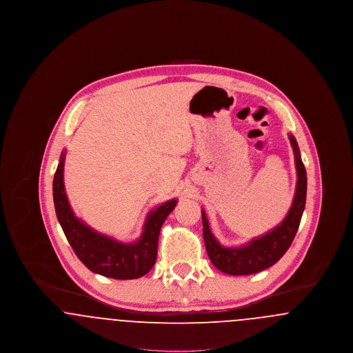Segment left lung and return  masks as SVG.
<instances>
[{
    "mask_svg": "<svg viewBox=\"0 0 353 353\" xmlns=\"http://www.w3.org/2000/svg\"><path fill=\"white\" fill-rule=\"evenodd\" d=\"M292 151L295 154L296 168V190L292 205L285 219L266 234L254 238L249 243L239 248H225L210 232L209 222L202 210V234L205 248L210 262L222 272L229 275H250L275 265L291 246L302 219L305 196H307V173L301 159L298 143L292 134H288Z\"/></svg>",
    "mask_w": 353,
    "mask_h": 353,
    "instance_id": "obj_1",
    "label": "left lung"
}]
</instances>
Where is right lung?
Listing matches in <instances>:
<instances>
[{"label":"right lung","instance_id":"obj_1","mask_svg":"<svg viewBox=\"0 0 353 353\" xmlns=\"http://www.w3.org/2000/svg\"><path fill=\"white\" fill-rule=\"evenodd\" d=\"M66 151L62 152L52 181V197L57 219L68 243L81 262L92 272L114 279H136L153 268L157 256L160 229L177 200H169L150 212L140 238L131 243L95 232L77 219L65 192L63 167Z\"/></svg>","mask_w":353,"mask_h":353}]
</instances>
